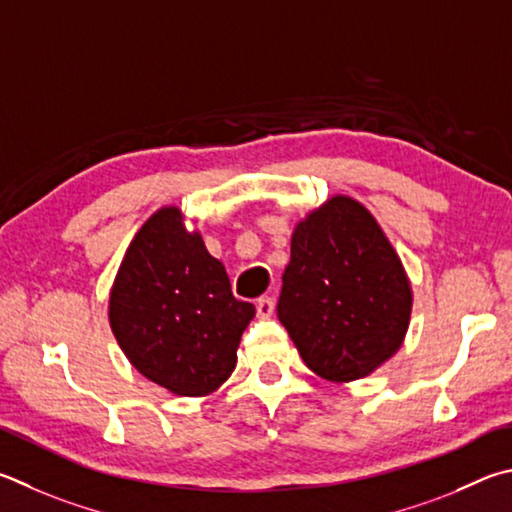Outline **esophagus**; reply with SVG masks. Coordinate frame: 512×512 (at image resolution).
I'll list each match as a JSON object with an SVG mask.
<instances>
[{"label": "esophagus", "mask_w": 512, "mask_h": 512, "mask_svg": "<svg viewBox=\"0 0 512 512\" xmlns=\"http://www.w3.org/2000/svg\"><path fill=\"white\" fill-rule=\"evenodd\" d=\"M256 312H258V317H261V319L272 317V312H274V301H272L270 297H261V299L256 301Z\"/></svg>", "instance_id": "obj_1"}]
</instances>
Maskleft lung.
Wrapping results in <instances>:
<instances>
[{
	"instance_id": "left-lung-1",
	"label": "left lung",
	"mask_w": 512,
	"mask_h": 512,
	"mask_svg": "<svg viewBox=\"0 0 512 512\" xmlns=\"http://www.w3.org/2000/svg\"><path fill=\"white\" fill-rule=\"evenodd\" d=\"M414 292L375 215L333 195L292 231L279 319L303 362L335 384L362 380L400 351Z\"/></svg>"
}]
</instances>
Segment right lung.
Listing matches in <instances>:
<instances>
[{"instance_id": "add662e5", "label": "right lung", "mask_w": 512, "mask_h": 512, "mask_svg": "<svg viewBox=\"0 0 512 512\" xmlns=\"http://www.w3.org/2000/svg\"><path fill=\"white\" fill-rule=\"evenodd\" d=\"M254 315L173 204L134 233L107 301L110 328L130 364L184 398H204L227 382Z\"/></svg>"}]
</instances>
